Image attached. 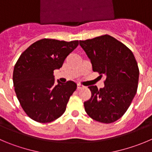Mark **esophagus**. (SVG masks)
I'll use <instances>...</instances> for the list:
<instances>
[{
	"instance_id": "34e87169",
	"label": "esophagus",
	"mask_w": 152,
	"mask_h": 152,
	"mask_svg": "<svg viewBox=\"0 0 152 152\" xmlns=\"http://www.w3.org/2000/svg\"><path fill=\"white\" fill-rule=\"evenodd\" d=\"M85 86H83V85H80V84H78L77 85V89L78 90H79V89H83V88H85Z\"/></svg>"
}]
</instances>
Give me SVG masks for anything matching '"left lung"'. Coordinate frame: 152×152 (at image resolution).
Wrapping results in <instances>:
<instances>
[{"label":"left lung","instance_id":"obj_1","mask_svg":"<svg viewBox=\"0 0 152 152\" xmlns=\"http://www.w3.org/2000/svg\"><path fill=\"white\" fill-rule=\"evenodd\" d=\"M94 72L106 76L104 87L89 86L91 97L84 103L87 114L95 121L110 124L126 113L136 95L139 67L134 54L115 38L105 34L80 40Z\"/></svg>","mask_w":152,"mask_h":152}]
</instances>
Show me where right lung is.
<instances>
[{"mask_svg":"<svg viewBox=\"0 0 152 152\" xmlns=\"http://www.w3.org/2000/svg\"><path fill=\"white\" fill-rule=\"evenodd\" d=\"M78 45V40L45 38L31 44L17 61L12 75L15 92L24 111L35 121L51 122L66 110L77 86L73 81L55 85L53 73Z\"/></svg>","mask_w":152,"mask_h":152,"instance_id":"1","label":"right lung"}]
</instances>
